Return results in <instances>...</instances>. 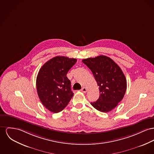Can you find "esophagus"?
Returning <instances> with one entry per match:
<instances>
[{
  "mask_svg": "<svg viewBox=\"0 0 154 154\" xmlns=\"http://www.w3.org/2000/svg\"><path fill=\"white\" fill-rule=\"evenodd\" d=\"M81 91H82V92L86 93L87 92V89L86 88H85V87H83L82 89H81Z\"/></svg>",
  "mask_w": 154,
  "mask_h": 154,
  "instance_id": "esophagus-1",
  "label": "esophagus"
}]
</instances>
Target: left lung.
<instances>
[{
  "label": "left lung",
  "instance_id": "8db88e82",
  "mask_svg": "<svg viewBox=\"0 0 154 154\" xmlns=\"http://www.w3.org/2000/svg\"><path fill=\"white\" fill-rule=\"evenodd\" d=\"M82 62L92 72L99 86V98L91 104L101 112L111 111L122 101L127 89V80L122 70L113 60L104 55L84 59Z\"/></svg>",
  "mask_w": 154,
  "mask_h": 154
}]
</instances>
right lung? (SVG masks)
I'll use <instances>...</instances> for the list:
<instances>
[{"instance_id": "obj_1", "label": "right lung", "mask_w": 154, "mask_h": 154, "mask_svg": "<svg viewBox=\"0 0 154 154\" xmlns=\"http://www.w3.org/2000/svg\"><path fill=\"white\" fill-rule=\"evenodd\" d=\"M75 58L57 56L44 64L36 79V88L42 104L52 113L61 112L73 95L66 76L76 62Z\"/></svg>"}]
</instances>
